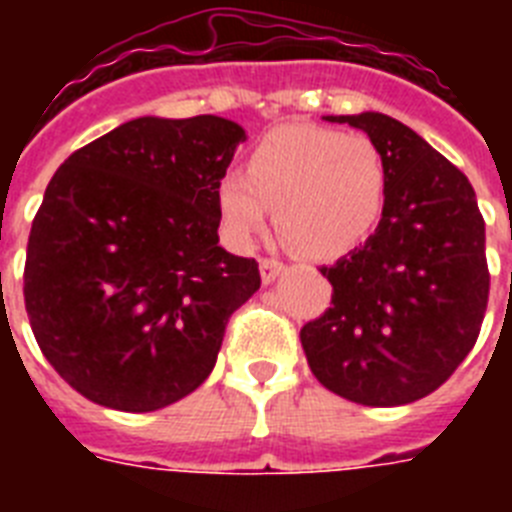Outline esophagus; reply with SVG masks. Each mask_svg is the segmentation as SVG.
Masks as SVG:
<instances>
[{
	"label": "esophagus",
	"mask_w": 512,
	"mask_h": 512,
	"mask_svg": "<svg viewBox=\"0 0 512 512\" xmlns=\"http://www.w3.org/2000/svg\"><path fill=\"white\" fill-rule=\"evenodd\" d=\"M284 271H287V265L281 263V260H273V257H263V260H260V276H263V284L276 281Z\"/></svg>",
	"instance_id": "esophagus-1"
}]
</instances>
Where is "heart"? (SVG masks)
I'll use <instances>...</instances> for the list:
<instances>
[{"instance_id":"1","label":"heart","mask_w":512,"mask_h":512,"mask_svg":"<svg viewBox=\"0 0 512 512\" xmlns=\"http://www.w3.org/2000/svg\"><path fill=\"white\" fill-rule=\"evenodd\" d=\"M385 201V159L374 140L327 127L271 130L244 172L217 180L220 220L236 244H249L276 207L281 236L308 257H340L358 247Z\"/></svg>"}]
</instances>
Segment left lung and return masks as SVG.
<instances>
[{
	"instance_id": "obj_1",
	"label": "left lung",
	"mask_w": 512,
	"mask_h": 512,
	"mask_svg": "<svg viewBox=\"0 0 512 512\" xmlns=\"http://www.w3.org/2000/svg\"><path fill=\"white\" fill-rule=\"evenodd\" d=\"M366 132L385 159L382 217L364 247L324 265L332 308L300 329L316 380L364 406H401L465 361L489 303L476 191L398 119L327 116Z\"/></svg>"
}]
</instances>
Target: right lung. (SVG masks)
<instances>
[{
	"mask_svg": "<svg viewBox=\"0 0 512 512\" xmlns=\"http://www.w3.org/2000/svg\"><path fill=\"white\" fill-rule=\"evenodd\" d=\"M231 119L140 116L60 164L28 236L23 297L44 358L95 404L156 412L207 380L260 289L217 241Z\"/></svg>",
	"mask_w": 512,
	"mask_h": 512,
	"instance_id": "obj_1",
	"label": "right lung"
}]
</instances>
